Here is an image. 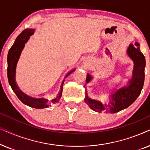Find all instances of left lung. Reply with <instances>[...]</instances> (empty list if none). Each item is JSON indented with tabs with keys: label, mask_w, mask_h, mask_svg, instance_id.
I'll return each instance as SVG.
<instances>
[{
	"label": "left lung",
	"mask_w": 150,
	"mask_h": 150,
	"mask_svg": "<svg viewBox=\"0 0 150 150\" xmlns=\"http://www.w3.org/2000/svg\"><path fill=\"white\" fill-rule=\"evenodd\" d=\"M127 52L134 63L133 77L129 81V85L117 90L111 96L112 102L108 105L103 104L99 101L90 99L86 93L85 101L92 110L96 112H106L115 113L131 105L140 95L145 80V59L141 53L139 44L136 42L130 44ZM91 79L89 74H87L86 82L89 83Z\"/></svg>",
	"instance_id": "obj_1"
}]
</instances>
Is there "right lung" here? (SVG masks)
<instances>
[{
    "label": "right lung",
    "mask_w": 150,
    "mask_h": 150,
    "mask_svg": "<svg viewBox=\"0 0 150 150\" xmlns=\"http://www.w3.org/2000/svg\"><path fill=\"white\" fill-rule=\"evenodd\" d=\"M33 29L24 30L18 36L13 45L9 49L7 55V77L9 85L11 87V89H13L14 93L16 94V96H18V98H19V100L22 103H24V104H26V105L28 106H30V107L41 109V108L48 107V106L56 103V102L59 101L61 97V95H62L63 85L64 81H63L62 85H61V91L59 93V96L56 98H54V99L52 100H50V101H48L46 99H44V98H33L31 97H29L26 94L22 92L21 90L19 89V88H18L16 83L15 79L16 64H17L18 59H19L20 55L21 54L22 49L24 48V44H25V43H26L28 39H29V37L33 34ZM74 70L71 71L67 76H68Z\"/></svg>",
    "instance_id": "right-lung-1"
}]
</instances>
